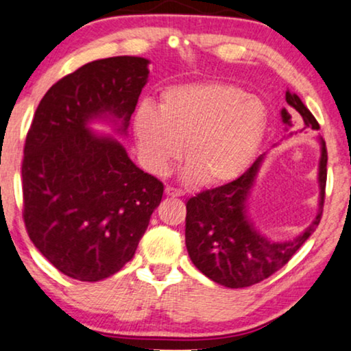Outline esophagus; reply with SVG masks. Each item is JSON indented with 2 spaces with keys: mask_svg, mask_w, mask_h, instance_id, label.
<instances>
[{
  "mask_svg": "<svg viewBox=\"0 0 351 351\" xmlns=\"http://www.w3.org/2000/svg\"><path fill=\"white\" fill-rule=\"evenodd\" d=\"M165 191H166L167 196H182V195H184V191L179 190V189H174V186H171V185H167Z\"/></svg>",
  "mask_w": 351,
  "mask_h": 351,
  "instance_id": "1",
  "label": "esophagus"
}]
</instances>
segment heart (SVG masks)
<instances>
[{
  "label": "heart",
  "instance_id": "b5f03b06",
  "mask_svg": "<svg viewBox=\"0 0 351 351\" xmlns=\"http://www.w3.org/2000/svg\"><path fill=\"white\" fill-rule=\"evenodd\" d=\"M268 124L261 100L233 84L176 86L161 94L160 110L136 113L138 148L152 171H165L184 145L190 179L222 185L251 165Z\"/></svg>",
  "mask_w": 351,
  "mask_h": 351
}]
</instances>
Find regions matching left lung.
Returning <instances> with one entry per match:
<instances>
[{
  "mask_svg": "<svg viewBox=\"0 0 351 351\" xmlns=\"http://www.w3.org/2000/svg\"><path fill=\"white\" fill-rule=\"evenodd\" d=\"M286 102L300 114L306 129L318 131V121L299 95L287 89ZM281 117L287 126H292L291 114L286 110H282ZM321 210L315 222L292 241H267L247 220L246 199L263 156H258L238 179L222 186L199 191L186 201L185 244L191 262L203 275L217 285L238 289L267 280L291 261L318 227L323 215L328 179V150L324 141H321Z\"/></svg>",
  "mask_w": 351,
  "mask_h": 351,
  "instance_id": "obj_1",
  "label": "left lung"
}]
</instances>
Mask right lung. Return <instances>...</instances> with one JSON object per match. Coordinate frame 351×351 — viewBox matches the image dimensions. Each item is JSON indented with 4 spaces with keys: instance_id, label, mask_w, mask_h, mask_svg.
Instances as JSON below:
<instances>
[{
    "instance_id": "obj_1",
    "label": "right lung",
    "mask_w": 351,
    "mask_h": 351,
    "mask_svg": "<svg viewBox=\"0 0 351 351\" xmlns=\"http://www.w3.org/2000/svg\"><path fill=\"white\" fill-rule=\"evenodd\" d=\"M142 57L89 62L51 86L27 132L22 217L38 251L64 275L99 281L136 254L165 185L121 143L86 123L100 114L126 131L148 78Z\"/></svg>"
}]
</instances>
